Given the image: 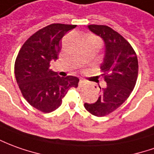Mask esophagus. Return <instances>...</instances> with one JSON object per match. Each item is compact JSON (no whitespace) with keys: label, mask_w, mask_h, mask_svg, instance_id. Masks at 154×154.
Returning <instances> with one entry per match:
<instances>
[{"label":"esophagus","mask_w":154,"mask_h":154,"mask_svg":"<svg viewBox=\"0 0 154 154\" xmlns=\"http://www.w3.org/2000/svg\"><path fill=\"white\" fill-rule=\"evenodd\" d=\"M85 80H83V79H79V87H82L84 85H85Z\"/></svg>","instance_id":"1"}]
</instances>
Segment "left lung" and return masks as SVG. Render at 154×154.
<instances>
[{
  "label": "left lung",
  "mask_w": 154,
  "mask_h": 154,
  "mask_svg": "<svg viewBox=\"0 0 154 154\" xmlns=\"http://www.w3.org/2000/svg\"><path fill=\"white\" fill-rule=\"evenodd\" d=\"M89 30L101 38L105 43L102 76L106 83L100 88L95 103H85V108L95 116H104L121 106L134 89L138 62L135 51L122 35L104 25H89Z\"/></svg>",
  "instance_id": "left-lung-1"
}]
</instances>
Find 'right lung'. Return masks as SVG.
I'll return each instance as SVG.
<instances>
[{
  "mask_svg": "<svg viewBox=\"0 0 154 154\" xmlns=\"http://www.w3.org/2000/svg\"><path fill=\"white\" fill-rule=\"evenodd\" d=\"M75 27L60 23L48 25L32 35L19 51L15 62L17 83L26 101L38 111H55L68 91L78 87L77 77H60L49 69L51 61L58 59L61 39Z\"/></svg>",
  "mask_w": 154,
  "mask_h": 154,
  "instance_id": "add662e5",
  "label": "right lung"
}]
</instances>
